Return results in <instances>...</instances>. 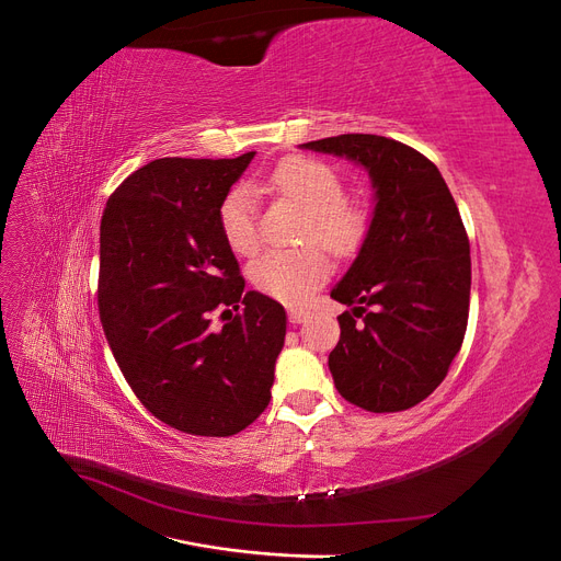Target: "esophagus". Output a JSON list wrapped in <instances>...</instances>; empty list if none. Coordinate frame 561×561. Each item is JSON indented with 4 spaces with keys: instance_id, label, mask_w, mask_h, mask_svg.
Here are the masks:
<instances>
[{
    "instance_id": "1",
    "label": "esophagus",
    "mask_w": 561,
    "mask_h": 561,
    "mask_svg": "<svg viewBox=\"0 0 561 561\" xmlns=\"http://www.w3.org/2000/svg\"><path fill=\"white\" fill-rule=\"evenodd\" d=\"M309 313L304 311V309H297V307H290L287 309V318H290V322H301L304 318H307Z\"/></svg>"
}]
</instances>
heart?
<instances>
[{
	"mask_svg": "<svg viewBox=\"0 0 561 561\" xmlns=\"http://www.w3.org/2000/svg\"><path fill=\"white\" fill-rule=\"evenodd\" d=\"M266 190L293 201L309 215L301 241H318L336 257H346L360 248L367 215L358 203L344 201V180L332 165L309 157L285 159L271 173ZM219 231L236 254H252L260 248L257 210L245 186L231 190L219 206ZM330 274V260L318 245L297 250H271L250 264V280L260 293L285 304H299Z\"/></svg>",
	"mask_w": 561,
	"mask_h": 561,
	"instance_id": "b5f03b06",
	"label": "heart"
}]
</instances>
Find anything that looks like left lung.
<instances>
[{
    "mask_svg": "<svg viewBox=\"0 0 561 561\" xmlns=\"http://www.w3.org/2000/svg\"><path fill=\"white\" fill-rule=\"evenodd\" d=\"M299 147L363 165L375 190L358 257L330 293L353 307L328 360L334 386L367 412L410 410L443 383L468 325L470 243L454 196L433 161L381 135Z\"/></svg>",
    "mask_w": 561,
    "mask_h": 561,
    "instance_id": "8db88e82",
    "label": "left lung"
}]
</instances>
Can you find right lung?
Here are the masks:
<instances>
[{"label": "right lung", "instance_id": "1", "mask_svg": "<svg viewBox=\"0 0 561 561\" xmlns=\"http://www.w3.org/2000/svg\"><path fill=\"white\" fill-rule=\"evenodd\" d=\"M252 159L151 161L110 196L100 222L110 348L147 410L190 435L248 428L271 400L285 342V309L245 293L219 231V206ZM215 308L222 327L211 325Z\"/></svg>", "mask_w": 561, "mask_h": 561}]
</instances>
